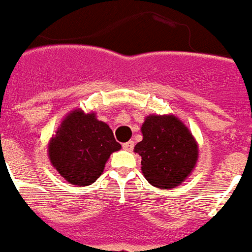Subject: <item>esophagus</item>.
Wrapping results in <instances>:
<instances>
[{"mask_svg": "<svg viewBox=\"0 0 252 252\" xmlns=\"http://www.w3.org/2000/svg\"><path fill=\"white\" fill-rule=\"evenodd\" d=\"M133 147H134V142L133 141H128L126 144H123V149L126 151H132Z\"/></svg>", "mask_w": 252, "mask_h": 252, "instance_id": "esophagus-1", "label": "esophagus"}]
</instances>
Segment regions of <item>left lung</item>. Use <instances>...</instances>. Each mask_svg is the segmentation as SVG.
I'll return each instance as SVG.
<instances>
[{"instance_id":"8db88e82","label":"left lung","mask_w":252,"mask_h":252,"mask_svg":"<svg viewBox=\"0 0 252 252\" xmlns=\"http://www.w3.org/2000/svg\"><path fill=\"white\" fill-rule=\"evenodd\" d=\"M142 141L134 146L141 171L158 189H173L185 181L198 161L199 147L190 129L175 115H151L141 126Z\"/></svg>"}]
</instances>
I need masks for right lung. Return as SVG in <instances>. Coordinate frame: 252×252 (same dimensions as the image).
<instances>
[{"mask_svg": "<svg viewBox=\"0 0 252 252\" xmlns=\"http://www.w3.org/2000/svg\"><path fill=\"white\" fill-rule=\"evenodd\" d=\"M111 128L97 119L95 112L81 108L69 111L50 138L48 157L69 184L88 186L103 173L110 155L120 150Z\"/></svg>", "mask_w": 252, "mask_h": 252, "instance_id": "obj_1", "label": "right lung"}]
</instances>
